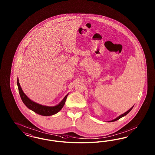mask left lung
<instances>
[{
	"mask_svg": "<svg viewBox=\"0 0 155 155\" xmlns=\"http://www.w3.org/2000/svg\"><path fill=\"white\" fill-rule=\"evenodd\" d=\"M134 106H133L131 108H130V109H129L127 111H126V112H125L124 113H123V114H122V115H119V117H116L115 119H113V120H110V121H109L110 122H115V121H117V120H119V119H120L121 117H124V116H126L127 114H128V113H130V111H131V110L132 109V108L134 107Z\"/></svg>",
	"mask_w": 155,
	"mask_h": 155,
	"instance_id": "1",
	"label": "left lung"
}]
</instances>
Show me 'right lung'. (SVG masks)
Segmentation results:
<instances>
[{"label":"right lung","mask_w":155,"mask_h":155,"mask_svg":"<svg viewBox=\"0 0 155 155\" xmlns=\"http://www.w3.org/2000/svg\"><path fill=\"white\" fill-rule=\"evenodd\" d=\"M17 84L18 86L19 94H20V97H21V99L24 104L29 109L32 110L35 113H37L38 114L42 115V116H51V115H54L57 113H58L63 107V106H64L65 103L66 99L69 94H67L61 102L56 106H44V105L38 104L36 102H35L29 98L24 93L23 90L21 89L20 84H19L18 78L17 80Z\"/></svg>","instance_id":"right-lung-1"}]
</instances>
